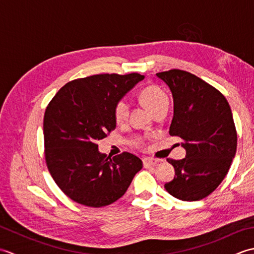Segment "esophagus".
I'll return each mask as SVG.
<instances>
[{
    "label": "esophagus",
    "mask_w": 254,
    "mask_h": 254,
    "mask_svg": "<svg viewBox=\"0 0 254 254\" xmlns=\"http://www.w3.org/2000/svg\"><path fill=\"white\" fill-rule=\"evenodd\" d=\"M157 163H158V160L155 159V158H152V157H146V158L143 159V164H144L145 168H149V167H153Z\"/></svg>",
    "instance_id": "1"
}]
</instances>
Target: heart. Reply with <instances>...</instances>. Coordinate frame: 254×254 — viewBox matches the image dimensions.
<instances>
[{
	"mask_svg": "<svg viewBox=\"0 0 254 254\" xmlns=\"http://www.w3.org/2000/svg\"><path fill=\"white\" fill-rule=\"evenodd\" d=\"M141 99L148 109L155 113L161 107L169 105V98L165 91L158 86L149 85L141 91ZM130 105L126 99H121L116 102L113 107V118L118 124H122L127 121L128 116Z\"/></svg>",
	"mask_w": 254,
	"mask_h": 254,
	"instance_id": "heart-1",
	"label": "heart"
}]
</instances>
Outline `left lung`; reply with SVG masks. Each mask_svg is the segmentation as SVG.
I'll use <instances>...</instances> for the list:
<instances>
[{
  "label": "left lung",
  "instance_id": "left-lung-1",
  "mask_svg": "<svg viewBox=\"0 0 254 254\" xmlns=\"http://www.w3.org/2000/svg\"><path fill=\"white\" fill-rule=\"evenodd\" d=\"M156 75L174 97L169 134L180 137L187 150L183 159H167L176 176L165 189L182 201H198L222 183L236 155L230 106L219 90L191 73L175 68Z\"/></svg>",
  "mask_w": 254,
  "mask_h": 254
}]
</instances>
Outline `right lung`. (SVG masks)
Here are the masks:
<instances>
[{
    "label": "right lung",
    "instance_id": "add662e5",
    "mask_svg": "<svg viewBox=\"0 0 254 254\" xmlns=\"http://www.w3.org/2000/svg\"><path fill=\"white\" fill-rule=\"evenodd\" d=\"M144 75L98 74L68 82L48 105L44 118L45 157L62 192L89 207L112 204L127 192L142 160L124 152L101 154L97 141L117 122L113 107Z\"/></svg>",
    "mask_w": 254,
    "mask_h": 254
}]
</instances>
